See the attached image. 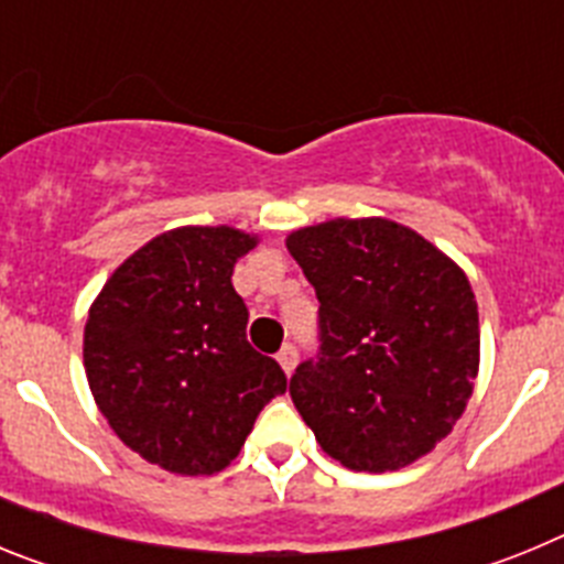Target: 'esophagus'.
Masks as SVG:
<instances>
[{
	"mask_svg": "<svg viewBox=\"0 0 564 564\" xmlns=\"http://www.w3.org/2000/svg\"><path fill=\"white\" fill-rule=\"evenodd\" d=\"M276 361H279V367H282V370H285L288 376H291V372L296 370V361H299L296 347H293V344H285V347H282V350H279Z\"/></svg>",
	"mask_w": 564,
	"mask_h": 564,
	"instance_id": "obj_1",
	"label": "esophagus"
}]
</instances>
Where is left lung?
<instances>
[{
	"instance_id": "obj_1",
	"label": "left lung",
	"mask_w": 564,
	"mask_h": 564,
	"mask_svg": "<svg viewBox=\"0 0 564 564\" xmlns=\"http://www.w3.org/2000/svg\"><path fill=\"white\" fill-rule=\"evenodd\" d=\"M285 242L318 299L322 347L291 378L318 446L372 475L430 455L460 421L480 370L463 268L387 217H336Z\"/></svg>"
}]
</instances>
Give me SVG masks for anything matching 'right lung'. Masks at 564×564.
<instances>
[{
	"label": "right lung",
	"instance_id": "1",
	"mask_svg": "<svg viewBox=\"0 0 564 564\" xmlns=\"http://www.w3.org/2000/svg\"><path fill=\"white\" fill-rule=\"evenodd\" d=\"M257 237L183 226L149 239L89 307L84 370L112 432L172 475H214L253 421L288 390L273 358L248 344V307L231 285Z\"/></svg>",
	"mask_w": 564,
	"mask_h": 564
}]
</instances>
